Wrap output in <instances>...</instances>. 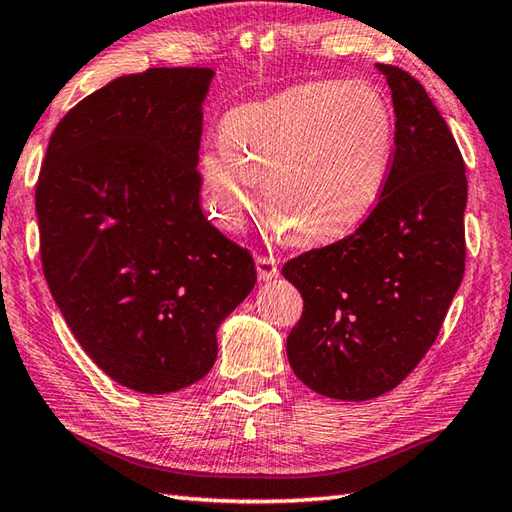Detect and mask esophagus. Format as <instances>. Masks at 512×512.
I'll list each match as a JSON object with an SVG mask.
<instances>
[{
  "label": "esophagus",
  "instance_id": "obj_1",
  "mask_svg": "<svg viewBox=\"0 0 512 512\" xmlns=\"http://www.w3.org/2000/svg\"><path fill=\"white\" fill-rule=\"evenodd\" d=\"M257 264V277L259 281H273L279 275V266L273 257H266V255H259L255 259Z\"/></svg>",
  "mask_w": 512,
  "mask_h": 512
}]
</instances>
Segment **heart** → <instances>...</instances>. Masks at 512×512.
<instances>
[{"label":"heart","instance_id":"obj_1","mask_svg":"<svg viewBox=\"0 0 512 512\" xmlns=\"http://www.w3.org/2000/svg\"><path fill=\"white\" fill-rule=\"evenodd\" d=\"M394 147V110L376 85L314 81L228 112L200 180L224 231H242L264 187L279 235L325 246L374 211Z\"/></svg>","mask_w":512,"mask_h":512}]
</instances>
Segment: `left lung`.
I'll use <instances>...</instances> for the list:
<instances>
[{
	"instance_id": "8db88e82",
	"label": "left lung",
	"mask_w": 512,
	"mask_h": 512,
	"mask_svg": "<svg viewBox=\"0 0 512 512\" xmlns=\"http://www.w3.org/2000/svg\"><path fill=\"white\" fill-rule=\"evenodd\" d=\"M376 68L396 114L385 191L352 235L281 268L303 297L286 341L292 372L317 394L350 402L387 394L422 361L466 259V167L458 143L409 72Z\"/></svg>"
}]
</instances>
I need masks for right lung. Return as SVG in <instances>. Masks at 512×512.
<instances>
[{
	"label": "right lung",
	"instance_id": "add662e5",
	"mask_svg": "<svg viewBox=\"0 0 512 512\" xmlns=\"http://www.w3.org/2000/svg\"><path fill=\"white\" fill-rule=\"evenodd\" d=\"M209 68L118 76L61 118L35 204L41 264L74 339L118 385L169 394L217 358V328L257 281L200 209Z\"/></svg>",
	"mask_w": 512,
	"mask_h": 512
}]
</instances>
